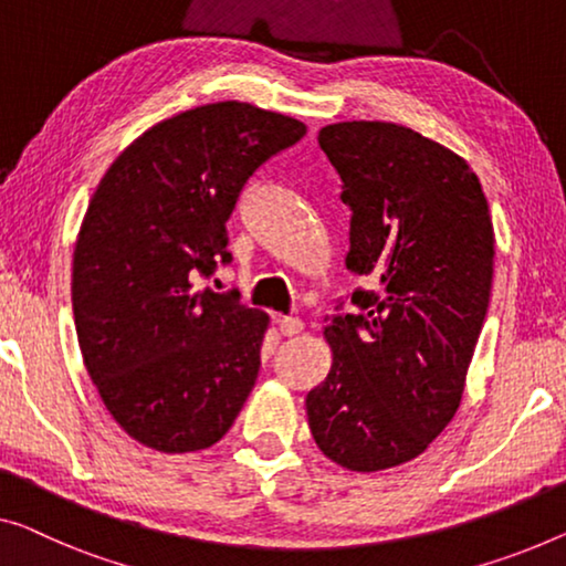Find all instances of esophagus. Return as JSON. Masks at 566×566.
Listing matches in <instances>:
<instances>
[{
	"mask_svg": "<svg viewBox=\"0 0 566 566\" xmlns=\"http://www.w3.org/2000/svg\"><path fill=\"white\" fill-rule=\"evenodd\" d=\"M276 325H280V333L284 335V337H294V335H300L302 333V319L300 317H280L276 319Z\"/></svg>",
	"mask_w": 566,
	"mask_h": 566,
	"instance_id": "34e87169",
	"label": "esophagus"
}]
</instances>
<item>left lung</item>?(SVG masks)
Segmentation results:
<instances>
[{"label": "left lung", "instance_id": "8db88e82", "mask_svg": "<svg viewBox=\"0 0 566 566\" xmlns=\"http://www.w3.org/2000/svg\"><path fill=\"white\" fill-rule=\"evenodd\" d=\"M317 142L343 180L345 264L376 292L325 325L333 364L307 394L325 458L356 472L419 458L460 407L493 284V218L468 159L394 122H337Z\"/></svg>", "mask_w": 566, "mask_h": 566}]
</instances>
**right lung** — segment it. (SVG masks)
Returning a JSON list of instances; mask_svg holds the SVG:
<instances>
[{
    "label": "right lung",
    "mask_w": 566,
    "mask_h": 566,
    "mask_svg": "<svg viewBox=\"0 0 566 566\" xmlns=\"http://www.w3.org/2000/svg\"><path fill=\"white\" fill-rule=\"evenodd\" d=\"M307 134L243 101L149 126L91 196L73 251V317L101 401L157 452L208 450L229 432L261 366L269 315L198 290L256 167Z\"/></svg>",
    "instance_id": "right-lung-1"
}]
</instances>
